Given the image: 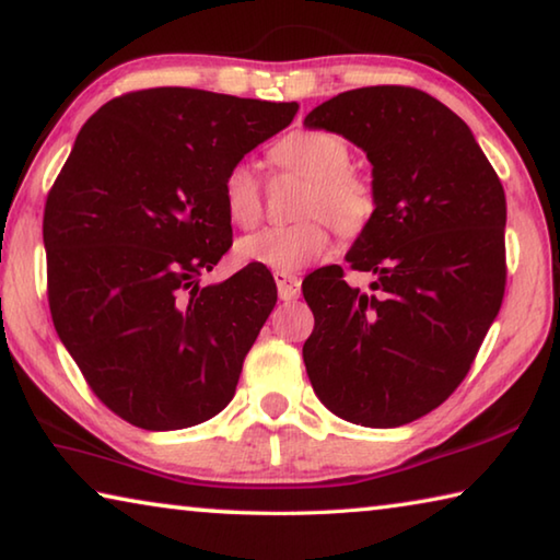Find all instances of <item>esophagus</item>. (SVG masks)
<instances>
[{"label":"esophagus","instance_id":"34e87169","mask_svg":"<svg viewBox=\"0 0 560 560\" xmlns=\"http://www.w3.org/2000/svg\"><path fill=\"white\" fill-rule=\"evenodd\" d=\"M273 281H277L281 301L299 299V293H301V279L299 277H293V273H287V271H273Z\"/></svg>","mask_w":560,"mask_h":560}]
</instances>
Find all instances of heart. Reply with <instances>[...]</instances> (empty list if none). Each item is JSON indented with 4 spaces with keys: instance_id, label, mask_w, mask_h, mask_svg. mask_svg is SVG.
<instances>
[{
    "instance_id": "1",
    "label": "heart",
    "mask_w": 560,
    "mask_h": 560,
    "mask_svg": "<svg viewBox=\"0 0 560 560\" xmlns=\"http://www.w3.org/2000/svg\"><path fill=\"white\" fill-rule=\"evenodd\" d=\"M271 163L308 179L303 189L296 224L269 226L236 244V257L244 264H259L271 271H299L320 261L330 249V230L355 236L365 230L375 212V189L360 170L350 167V145L330 130H291L269 150ZM222 205L230 220L249 230L264 214L259 177L244 163L224 173Z\"/></svg>"
}]
</instances>
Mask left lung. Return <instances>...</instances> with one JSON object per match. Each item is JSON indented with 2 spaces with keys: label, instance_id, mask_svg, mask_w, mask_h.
I'll return each mask as SVG.
<instances>
[{
  "label": "left lung",
  "instance_id": "1",
  "mask_svg": "<svg viewBox=\"0 0 560 560\" xmlns=\"http://www.w3.org/2000/svg\"><path fill=\"white\" fill-rule=\"evenodd\" d=\"M365 150L375 212L346 271L303 279L314 334L303 363L318 400L363 428H400L457 390L501 308L506 197L457 113L410 86L338 93L306 116Z\"/></svg>",
  "mask_w": 560,
  "mask_h": 560
}]
</instances>
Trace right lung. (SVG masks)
Masks as SVG:
<instances>
[{
	"instance_id": "right-lung-1",
	"label": "right lung",
	"mask_w": 560,
	"mask_h": 560,
	"mask_svg": "<svg viewBox=\"0 0 560 560\" xmlns=\"http://www.w3.org/2000/svg\"><path fill=\"white\" fill-rule=\"evenodd\" d=\"M299 103L200 89L130 91L81 128L44 207L54 328L93 395L143 430L222 412L277 303L246 264L200 287L232 246L222 179Z\"/></svg>"
}]
</instances>
